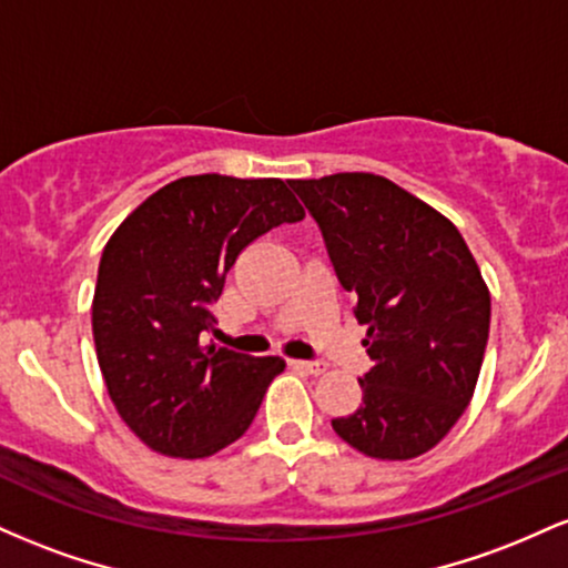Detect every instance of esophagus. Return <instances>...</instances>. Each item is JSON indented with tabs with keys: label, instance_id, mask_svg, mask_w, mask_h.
I'll return each instance as SVG.
<instances>
[{
	"label": "esophagus",
	"instance_id": "1",
	"mask_svg": "<svg viewBox=\"0 0 568 568\" xmlns=\"http://www.w3.org/2000/svg\"><path fill=\"white\" fill-rule=\"evenodd\" d=\"M291 366L302 374H312V376H321L325 374V363H312V361H291Z\"/></svg>",
	"mask_w": 568,
	"mask_h": 568
}]
</instances>
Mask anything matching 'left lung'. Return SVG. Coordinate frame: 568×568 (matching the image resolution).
<instances>
[{
  "label": "left lung",
  "mask_w": 568,
  "mask_h": 568,
  "mask_svg": "<svg viewBox=\"0 0 568 568\" xmlns=\"http://www.w3.org/2000/svg\"><path fill=\"white\" fill-rule=\"evenodd\" d=\"M288 184L368 325L363 403L331 425L371 459H414L446 438L478 384L491 323L478 264L452 221L384 175Z\"/></svg>",
  "instance_id": "1"
}]
</instances>
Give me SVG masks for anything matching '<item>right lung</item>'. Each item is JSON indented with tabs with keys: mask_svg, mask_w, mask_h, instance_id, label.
Returning a JSON list of instances; mask_svg holds the SVG:
<instances>
[{
	"mask_svg": "<svg viewBox=\"0 0 568 568\" xmlns=\"http://www.w3.org/2000/svg\"><path fill=\"white\" fill-rule=\"evenodd\" d=\"M302 219L285 181L202 173L158 189L109 237L93 296L98 366L152 452L202 459L251 427L285 361L202 347L200 336L240 253Z\"/></svg>",
	"mask_w": 568,
	"mask_h": 568,
	"instance_id": "right-lung-1",
	"label": "right lung"
}]
</instances>
